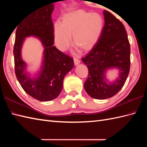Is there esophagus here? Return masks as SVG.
Wrapping results in <instances>:
<instances>
[{"instance_id": "1", "label": "esophagus", "mask_w": 147, "mask_h": 147, "mask_svg": "<svg viewBox=\"0 0 147 147\" xmlns=\"http://www.w3.org/2000/svg\"><path fill=\"white\" fill-rule=\"evenodd\" d=\"M74 64L78 65L80 62V60L76 57H74Z\"/></svg>"}]
</instances>
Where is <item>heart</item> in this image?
Here are the masks:
<instances>
[{"mask_svg": "<svg viewBox=\"0 0 147 147\" xmlns=\"http://www.w3.org/2000/svg\"><path fill=\"white\" fill-rule=\"evenodd\" d=\"M104 20L98 13L83 10L71 11L62 18L61 24L54 25V36L57 47L64 51L70 44L73 35L74 46L82 51L91 50L100 37Z\"/></svg>", "mask_w": 147, "mask_h": 147, "instance_id": "heart-1", "label": "heart"}]
</instances>
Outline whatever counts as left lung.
<instances>
[{
    "label": "left lung",
    "instance_id": "left-lung-1",
    "mask_svg": "<svg viewBox=\"0 0 147 147\" xmlns=\"http://www.w3.org/2000/svg\"><path fill=\"white\" fill-rule=\"evenodd\" d=\"M104 15V26L98 42L82 59L88 69L84 87L96 99L111 98L119 92L130 69V45L125 28L110 12L105 10ZM113 67L119 69L120 75L114 83L107 84L105 71Z\"/></svg>",
    "mask_w": 147,
    "mask_h": 147
}]
</instances>
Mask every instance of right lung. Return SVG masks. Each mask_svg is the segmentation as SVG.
<instances>
[{"instance_id":"right-lung-1","label":"right lung","mask_w":147,"mask_h":147,"mask_svg":"<svg viewBox=\"0 0 147 147\" xmlns=\"http://www.w3.org/2000/svg\"><path fill=\"white\" fill-rule=\"evenodd\" d=\"M53 10L54 5H47L32 12L23 19L16 26L13 49L15 74L19 83L29 95L44 102L57 97L62 89L64 76L74 66L73 59L53 45ZM30 36L39 38L45 47L42 69L39 77L33 79L24 73L26 64L20 57L24 38Z\"/></svg>"}]
</instances>
